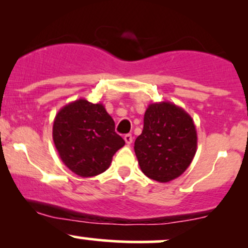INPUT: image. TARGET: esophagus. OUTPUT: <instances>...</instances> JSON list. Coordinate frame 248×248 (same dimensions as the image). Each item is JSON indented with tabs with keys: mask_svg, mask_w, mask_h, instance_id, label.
<instances>
[{
	"mask_svg": "<svg viewBox=\"0 0 248 248\" xmlns=\"http://www.w3.org/2000/svg\"><path fill=\"white\" fill-rule=\"evenodd\" d=\"M124 141H126V143L127 144H130L133 142V136H132V134H126V135L124 136Z\"/></svg>",
	"mask_w": 248,
	"mask_h": 248,
	"instance_id": "34e87169",
	"label": "esophagus"
}]
</instances>
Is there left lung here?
Returning a JSON list of instances; mask_svg holds the SVG:
<instances>
[{"label": "left lung", "instance_id": "left-lung-1", "mask_svg": "<svg viewBox=\"0 0 248 248\" xmlns=\"http://www.w3.org/2000/svg\"><path fill=\"white\" fill-rule=\"evenodd\" d=\"M134 150L147 177L160 183L179 177L197 152V132L192 118L170 101L150 104Z\"/></svg>", "mask_w": 248, "mask_h": 248}]
</instances>
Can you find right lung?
<instances>
[{
	"label": "right lung",
	"instance_id": "obj_1",
	"mask_svg": "<svg viewBox=\"0 0 248 248\" xmlns=\"http://www.w3.org/2000/svg\"><path fill=\"white\" fill-rule=\"evenodd\" d=\"M52 138L62 163L80 177L106 171L114 154L124 146L104 105L86 99H78L59 109Z\"/></svg>",
	"mask_w": 248,
	"mask_h": 248
}]
</instances>
